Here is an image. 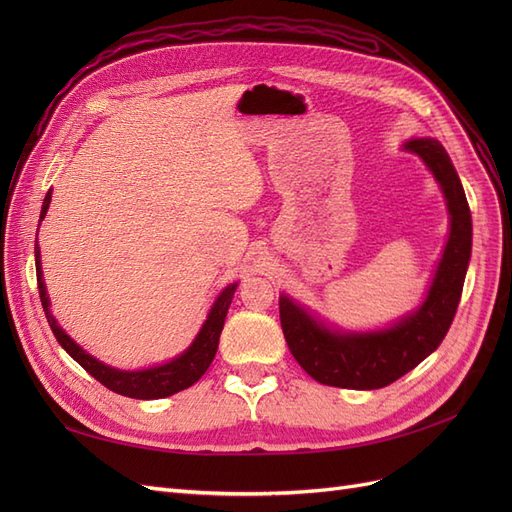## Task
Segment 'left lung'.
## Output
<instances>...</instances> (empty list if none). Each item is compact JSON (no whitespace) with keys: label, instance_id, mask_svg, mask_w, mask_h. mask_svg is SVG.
Returning a JSON list of instances; mask_svg holds the SVG:
<instances>
[{"label":"left lung","instance_id":"8db88e82","mask_svg":"<svg viewBox=\"0 0 512 512\" xmlns=\"http://www.w3.org/2000/svg\"><path fill=\"white\" fill-rule=\"evenodd\" d=\"M401 149L416 153L438 181L448 209V239L423 303L389 327L344 331L288 294H280V320L297 363L316 382L374 391L406 376L436 350L451 327L472 254V215L466 192L446 149L436 138H410Z\"/></svg>","mask_w":512,"mask_h":512}]
</instances>
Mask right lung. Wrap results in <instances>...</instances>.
Here are the masks:
<instances>
[{"label":"right lung","mask_w":512,"mask_h":512,"mask_svg":"<svg viewBox=\"0 0 512 512\" xmlns=\"http://www.w3.org/2000/svg\"><path fill=\"white\" fill-rule=\"evenodd\" d=\"M51 194H53V190H49L44 196L40 222L44 220L46 211H49ZM38 228H40V224H38ZM34 254H36V275H38L40 301H42L46 320H49V327H51L55 339L59 342V346L64 348L72 356V359L87 371V374L94 376L100 384L106 386V389H111L119 395L132 397V399H162V397H170L183 389H188V386H192L194 382L203 378V374L213 361L215 352H218L220 333L224 329V320H226L230 301H232V297H235V290L239 286L237 282L228 284L218 294V299L213 301L209 314H207V320L203 322V327H200V331L192 339V344L185 348L179 356H175V359H170L166 363H160V365L130 371V369H117L113 365H106V363L98 361L96 356H91L87 350H83L64 329L59 327L55 316L51 314V299H49V294H46L38 241L34 247Z\"/></svg>","instance_id":"right-lung-1"}]
</instances>
